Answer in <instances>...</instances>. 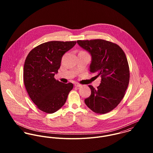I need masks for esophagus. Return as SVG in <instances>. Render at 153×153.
Segmentation results:
<instances>
[{"label":"esophagus","instance_id":"1","mask_svg":"<svg viewBox=\"0 0 153 153\" xmlns=\"http://www.w3.org/2000/svg\"><path fill=\"white\" fill-rule=\"evenodd\" d=\"M75 86L76 87H81L82 85L79 84H78V83H75Z\"/></svg>","mask_w":153,"mask_h":153}]
</instances>
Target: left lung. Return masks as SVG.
I'll return each instance as SVG.
<instances>
[{
    "mask_svg": "<svg viewBox=\"0 0 153 153\" xmlns=\"http://www.w3.org/2000/svg\"><path fill=\"white\" fill-rule=\"evenodd\" d=\"M91 56L89 71L100 76V85H89L91 94L85 100L88 107L97 114L114 109L124 97L130 80V71L125 53L117 44L102 39L77 41Z\"/></svg>",
    "mask_w": 153,
    "mask_h": 153,
    "instance_id": "8db88e82",
    "label": "left lung"
}]
</instances>
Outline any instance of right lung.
<instances>
[{
	"mask_svg": "<svg viewBox=\"0 0 153 153\" xmlns=\"http://www.w3.org/2000/svg\"><path fill=\"white\" fill-rule=\"evenodd\" d=\"M76 41H50L33 49L27 56L23 68L26 91L37 107L48 114L60 109L65 103L72 83L64 84L54 78L61 66L63 55Z\"/></svg>",
	"mask_w": 153,
	"mask_h": 153,
	"instance_id": "1",
	"label": "right lung"
}]
</instances>
